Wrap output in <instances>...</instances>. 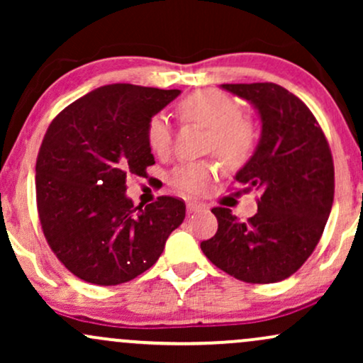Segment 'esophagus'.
Returning a JSON list of instances; mask_svg holds the SVG:
<instances>
[{"label": "esophagus", "instance_id": "1", "mask_svg": "<svg viewBox=\"0 0 363 363\" xmlns=\"http://www.w3.org/2000/svg\"><path fill=\"white\" fill-rule=\"evenodd\" d=\"M203 210H205V205H201V203H193V201L187 203V215L196 213V211H203Z\"/></svg>", "mask_w": 363, "mask_h": 363}]
</instances>
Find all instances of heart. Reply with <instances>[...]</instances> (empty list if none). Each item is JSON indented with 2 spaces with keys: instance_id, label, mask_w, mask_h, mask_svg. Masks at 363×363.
<instances>
[{
  "instance_id": "obj_1",
  "label": "heart",
  "mask_w": 363,
  "mask_h": 363,
  "mask_svg": "<svg viewBox=\"0 0 363 363\" xmlns=\"http://www.w3.org/2000/svg\"><path fill=\"white\" fill-rule=\"evenodd\" d=\"M177 114L184 123L208 128L206 150L215 153L227 167H240L256 150V126L242 116V107L234 97L222 90H198L182 99ZM147 141L158 157L172 150V126L165 116L157 114L148 121ZM218 174L216 162H186L170 172L169 182L179 193L189 196L205 194Z\"/></svg>"
}]
</instances>
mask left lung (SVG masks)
Masks as SVG:
<instances>
[{
  "instance_id": "left-lung-1",
  "label": "left lung",
  "mask_w": 363,
  "mask_h": 363,
  "mask_svg": "<svg viewBox=\"0 0 363 363\" xmlns=\"http://www.w3.org/2000/svg\"><path fill=\"white\" fill-rule=\"evenodd\" d=\"M261 116V140L235 182L257 191V213L239 222L232 210L211 213L218 230L201 251L216 268L245 283L289 278L318 245L335 198V164L318 119L277 83H225Z\"/></svg>"
}]
</instances>
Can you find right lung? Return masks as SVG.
I'll return each mask as SVG.
<instances>
[{
  "label": "right lung",
  "instance_id": "obj_1",
  "mask_svg": "<svg viewBox=\"0 0 363 363\" xmlns=\"http://www.w3.org/2000/svg\"><path fill=\"white\" fill-rule=\"evenodd\" d=\"M179 94L114 83L83 95L49 124L35 164L37 211L49 247L80 280H133L155 264L184 220V201L174 196L145 208L126 198V179L147 177L155 164L148 121Z\"/></svg>",
  "mask_w": 363,
  "mask_h": 363
}]
</instances>
